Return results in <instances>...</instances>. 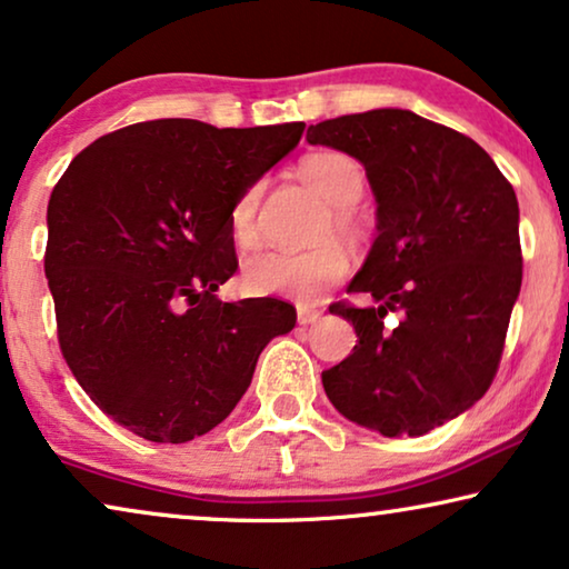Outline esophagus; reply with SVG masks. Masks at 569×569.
I'll list each match as a JSON object with an SVG mask.
<instances>
[{
	"label": "esophagus",
	"instance_id": "34e87169",
	"mask_svg": "<svg viewBox=\"0 0 569 569\" xmlns=\"http://www.w3.org/2000/svg\"><path fill=\"white\" fill-rule=\"evenodd\" d=\"M321 316H323L321 310H316V308H308V306H300V308H298V323H300V326L316 323Z\"/></svg>",
	"mask_w": 569,
	"mask_h": 569
}]
</instances>
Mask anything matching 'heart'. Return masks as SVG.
<instances>
[{
  "mask_svg": "<svg viewBox=\"0 0 569 569\" xmlns=\"http://www.w3.org/2000/svg\"><path fill=\"white\" fill-rule=\"evenodd\" d=\"M300 176L321 193L331 212L326 217L321 236L329 238L337 232L341 238H352L357 232V220L352 207L365 193V170L355 158L345 152H316L300 162ZM261 186L240 193L230 212V232L240 248H251L259 240V214ZM349 271V256L339 243H321L310 251H259L251 253L240 267V282L251 295L269 298H295L313 302L326 287L337 284Z\"/></svg>",
  "mask_w": 569,
  "mask_h": 569,
  "instance_id": "heart-1",
  "label": "heart"
}]
</instances>
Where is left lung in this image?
I'll return each mask as SVG.
<instances>
[{
	"mask_svg": "<svg viewBox=\"0 0 569 569\" xmlns=\"http://www.w3.org/2000/svg\"><path fill=\"white\" fill-rule=\"evenodd\" d=\"M308 142L360 160L378 204L347 287L372 302L329 308L360 341L323 370L326 396L349 422L419 438L471 409L500 365L523 279L516 191L473 139L403 108L321 121Z\"/></svg>",
	"mask_w": 569,
	"mask_h": 569,
	"instance_id": "1",
	"label": "left lung"
}]
</instances>
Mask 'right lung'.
<instances>
[{
	"label": "right lung",
	"mask_w": 569,
	"mask_h": 569,
	"mask_svg": "<svg viewBox=\"0 0 569 569\" xmlns=\"http://www.w3.org/2000/svg\"><path fill=\"white\" fill-rule=\"evenodd\" d=\"M302 129L134 123L84 147L53 186L46 279L61 355L139 438L189 442L212 430L248 391L263 347L295 329L290 302L214 292L238 269L232 207Z\"/></svg>",
	"instance_id": "1"
}]
</instances>
